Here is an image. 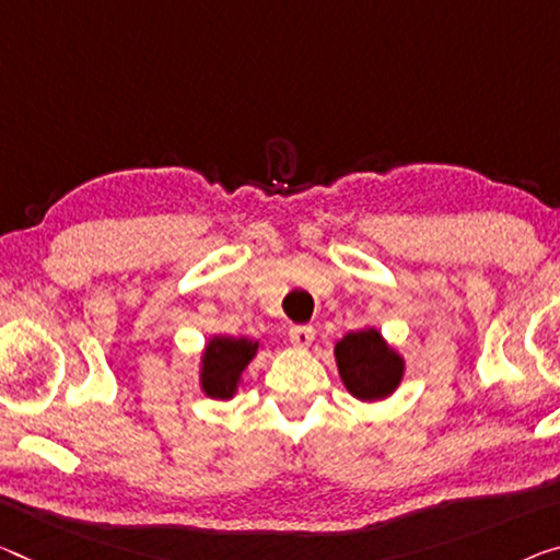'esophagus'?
<instances>
[{
  "label": "esophagus",
  "mask_w": 560,
  "mask_h": 560,
  "mask_svg": "<svg viewBox=\"0 0 560 560\" xmlns=\"http://www.w3.org/2000/svg\"><path fill=\"white\" fill-rule=\"evenodd\" d=\"M290 340H292V346L307 348L310 342L315 340V328H313V325H292Z\"/></svg>",
  "instance_id": "esophagus-1"
}]
</instances>
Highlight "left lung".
<instances>
[{
    "instance_id": "8db88e82",
    "label": "left lung",
    "mask_w": 560,
    "mask_h": 560,
    "mask_svg": "<svg viewBox=\"0 0 560 560\" xmlns=\"http://www.w3.org/2000/svg\"><path fill=\"white\" fill-rule=\"evenodd\" d=\"M335 360L352 398L373 402L398 388L406 363L375 328L348 332L335 342Z\"/></svg>"
}]
</instances>
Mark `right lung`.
Returning <instances> with one entry per match:
<instances>
[{"mask_svg":"<svg viewBox=\"0 0 560 560\" xmlns=\"http://www.w3.org/2000/svg\"><path fill=\"white\" fill-rule=\"evenodd\" d=\"M257 348H260V342L247 338H230V335L210 338L200 365V385L205 395L230 400L237 390L247 363L255 358Z\"/></svg>","mask_w":560,"mask_h":560,"instance_id":"right-lung-1","label":"right lung"}]
</instances>
